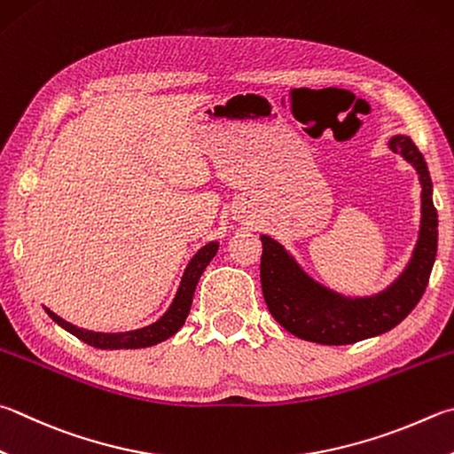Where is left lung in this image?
Segmentation results:
<instances>
[{"mask_svg": "<svg viewBox=\"0 0 454 454\" xmlns=\"http://www.w3.org/2000/svg\"><path fill=\"white\" fill-rule=\"evenodd\" d=\"M387 146L417 170L421 183V224L413 254L401 274L371 295H345L308 274L298 258L276 238L262 234L260 278L263 300L279 325L295 337L324 345H349L389 332L405 319L425 294L436 258L439 216L433 183L415 143L395 135Z\"/></svg>", "mask_w": 454, "mask_h": 454, "instance_id": "1", "label": "left lung"}]
</instances>
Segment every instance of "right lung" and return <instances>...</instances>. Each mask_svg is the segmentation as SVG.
<instances>
[{
    "mask_svg": "<svg viewBox=\"0 0 454 454\" xmlns=\"http://www.w3.org/2000/svg\"><path fill=\"white\" fill-rule=\"evenodd\" d=\"M218 242H208L204 244L202 248L196 252L191 262L186 263V268L183 271V278H180L178 290L172 298L170 306L162 316L148 324L145 327L138 329H130V332H119V333H103V332H90V329H83L69 324L63 317L57 316L49 308H45L47 316L51 317L57 325H61L65 332L73 333L79 337L81 341H85L89 345H93L97 349H143V348H151V345L160 343L168 337L175 335L180 327L184 325V321L188 317V311H191L192 306V295L196 290V284L202 276V271L208 266L210 260L216 255L218 252Z\"/></svg>",
    "mask_w": 454,
    "mask_h": 454,
    "instance_id": "right-lung-1",
    "label": "right lung"
}]
</instances>
